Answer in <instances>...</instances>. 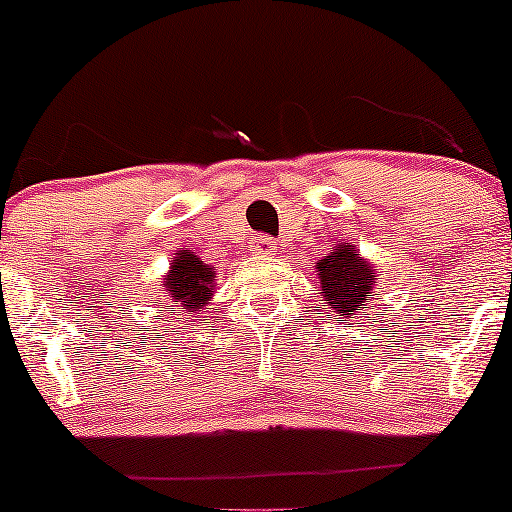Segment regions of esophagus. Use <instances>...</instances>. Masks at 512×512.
<instances>
[{"label": "esophagus", "mask_w": 512, "mask_h": 512, "mask_svg": "<svg viewBox=\"0 0 512 512\" xmlns=\"http://www.w3.org/2000/svg\"><path fill=\"white\" fill-rule=\"evenodd\" d=\"M250 247H252V252H255V255H262V257L275 255V242H272V237H267V235L255 237Z\"/></svg>", "instance_id": "esophagus-1"}]
</instances>
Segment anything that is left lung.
I'll list each match as a JSON object with an SVG mask.
<instances>
[{
  "instance_id": "8db88e82",
  "label": "left lung",
  "mask_w": 512,
  "mask_h": 512,
  "mask_svg": "<svg viewBox=\"0 0 512 512\" xmlns=\"http://www.w3.org/2000/svg\"><path fill=\"white\" fill-rule=\"evenodd\" d=\"M314 270L319 277V294H322L327 317L329 312H334L337 322L344 324L347 319L371 309V302L376 299L379 272L366 257L359 255L352 242L334 245L332 252L314 265Z\"/></svg>"
}]
</instances>
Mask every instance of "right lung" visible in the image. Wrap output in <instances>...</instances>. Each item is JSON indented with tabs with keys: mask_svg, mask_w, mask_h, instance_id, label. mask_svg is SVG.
Wrapping results in <instances>:
<instances>
[{
	"mask_svg": "<svg viewBox=\"0 0 512 512\" xmlns=\"http://www.w3.org/2000/svg\"><path fill=\"white\" fill-rule=\"evenodd\" d=\"M215 267L205 265L190 250H175L170 257V267L163 275V294L170 302V312L200 314L215 292Z\"/></svg>",
	"mask_w": 512,
	"mask_h": 512,
	"instance_id": "add662e5",
	"label": "right lung"
}]
</instances>
